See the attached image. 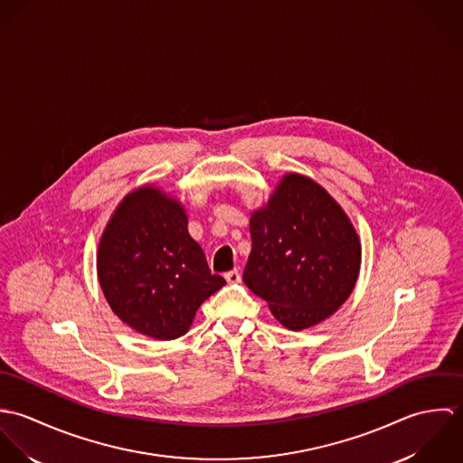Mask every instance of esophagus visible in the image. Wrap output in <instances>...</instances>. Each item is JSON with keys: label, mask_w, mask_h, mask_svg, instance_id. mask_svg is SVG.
Here are the masks:
<instances>
[{"label": "esophagus", "mask_w": 463, "mask_h": 463, "mask_svg": "<svg viewBox=\"0 0 463 463\" xmlns=\"http://www.w3.org/2000/svg\"><path fill=\"white\" fill-rule=\"evenodd\" d=\"M224 278H226L228 283H239V281H241V272H239L237 269H233V270H228V272L224 274Z\"/></svg>", "instance_id": "34e87169"}]
</instances>
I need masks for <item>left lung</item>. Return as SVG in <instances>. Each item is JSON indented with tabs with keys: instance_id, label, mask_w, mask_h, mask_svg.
Here are the masks:
<instances>
[{
	"instance_id": "obj_1",
	"label": "left lung",
	"mask_w": 463,
	"mask_h": 463,
	"mask_svg": "<svg viewBox=\"0 0 463 463\" xmlns=\"http://www.w3.org/2000/svg\"><path fill=\"white\" fill-rule=\"evenodd\" d=\"M244 283L288 330L325 321L360 272L362 246L345 212L314 180L288 173L250 221Z\"/></svg>"
}]
</instances>
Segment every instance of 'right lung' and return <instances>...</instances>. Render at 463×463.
<instances>
[{
    "instance_id": "obj_1",
    "label": "right lung",
    "mask_w": 463,
    "mask_h": 463,
    "mask_svg": "<svg viewBox=\"0 0 463 463\" xmlns=\"http://www.w3.org/2000/svg\"><path fill=\"white\" fill-rule=\"evenodd\" d=\"M98 278L112 312L156 340L185 335L201 303L226 283L189 235L184 206L153 185L130 193L112 213Z\"/></svg>"
}]
</instances>
